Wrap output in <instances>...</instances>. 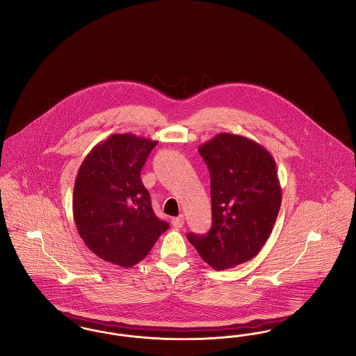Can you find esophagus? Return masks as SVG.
<instances>
[{
  "instance_id": "esophagus-1",
  "label": "esophagus",
  "mask_w": 356,
  "mask_h": 356,
  "mask_svg": "<svg viewBox=\"0 0 356 356\" xmlns=\"http://www.w3.org/2000/svg\"><path fill=\"white\" fill-rule=\"evenodd\" d=\"M172 225H173L175 228H181V227L184 225V216L180 215V216H177V218H173V219H172Z\"/></svg>"
}]
</instances>
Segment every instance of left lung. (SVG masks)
<instances>
[{"label": "left lung", "mask_w": 356, "mask_h": 356, "mask_svg": "<svg viewBox=\"0 0 356 356\" xmlns=\"http://www.w3.org/2000/svg\"><path fill=\"white\" fill-rule=\"evenodd\" d=\"M211 175L212 227L188 234L204 261L221 271L251 260L271 235L282 204L276 163L263 145L219 134L199 147Z\"/></svg>", "instance_id": "obj_1"}]
</instances>
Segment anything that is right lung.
I'll return each instance as SVG.
<instances>
[{
  "instance_id": "add662e5",
  "label": "right lung",
  "mask_w": 356,
  "mask_h": 356,
  "mask_svg": "<svg viewBox=\"0 0 356 356\" xmlns=\"http://www.w3.org/2000/svg\"><path fill=\"white\" fill-rule=\"evenodd\" d=\"M157 141L115 134L88 153L73 189V218L86 247L100 259L129 268L141 261L168 222L157 219L140 179Z\"/></svg>"
}]
</instances>
